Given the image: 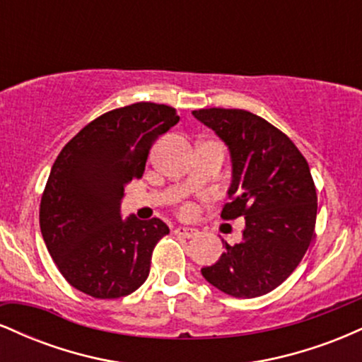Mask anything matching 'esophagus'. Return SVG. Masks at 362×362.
Here are the masks:
<instances>
[{"mask_svg": "<svg viewBox=\"0 0 362 362\" xmlns=\"http://www.w3.org/2000/svg\"><path fill=\"white\" fill-rule=\"evenodd\" d=\"M199 231L195 228H189V226H177L175 228V235L185 236V238H192V236L197 235Z\"/></svg>", "mask_w": 362, "mask_h": 362, "instance_id": "34e87169", "label": "esophagus"}]
</instances>
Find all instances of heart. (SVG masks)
<instances>
[{
  "label": "heart",
  "instance_id": "1",
  "mask_svg": "<svg viewBox=\"0 0 362 362\" xmlns=\"http://www.w3.org/2000/svg\"><path fill=\"white\" fill-rule=\"evenodd\" d=\"M185 211H189V209H185Z\"/></svg>",
  "mask_w": 362,
  "mask_h": 362
}]
</instances>
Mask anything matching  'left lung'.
<instances>
[{
    "label": "left lung",
    "mask_w": 362,
    "mask_h": 362,
    "mask_svg": "<svg viewBox=\"0 0 362 362\" xmlns=\"http://www.w3.org/2000/svg\"><path fill=\"white\" fill-rule=\"evenodd\" d=\"M194 117L226 143L233 165L223 219L245 218L242 243L228 245L204 279L235 298L281 286L300 265L317 223V189L308 161L284 132L242 109H201Z\"/></svg>",
    "instance_id": "left-lung-1"
}]
</instances>
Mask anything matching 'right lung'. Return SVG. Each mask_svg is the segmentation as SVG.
Returning a JSON list of instances; mask_svg holds the SVG:
<instances>
[{"label":"right lung","mask_w":362,"mask_h":362,"mask_svg":"<svg viewBox=\"0 0 362 362\" xmlns=\"http://www.w3.org/2000/svg\"><path fill=\"white\" fill-rule=\"evenodd\" d=\"M180 120L173 107L138 102L91 120L54 161L39 221L66 281L98 300L127 296L148 279L161 219L120 218L124 187L141 178L149 149Z\"/></svg>","instance_id":"right-lung-1"}]
</instances>
